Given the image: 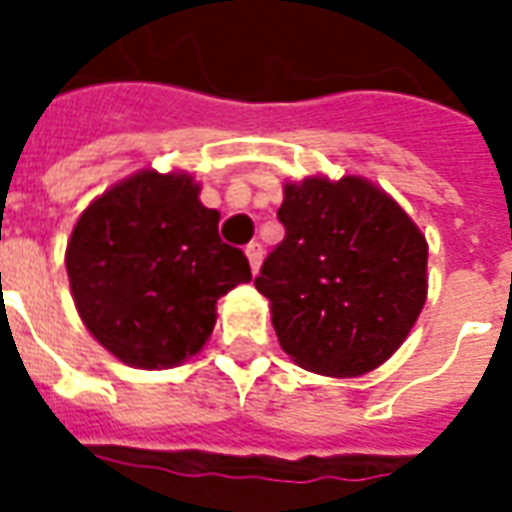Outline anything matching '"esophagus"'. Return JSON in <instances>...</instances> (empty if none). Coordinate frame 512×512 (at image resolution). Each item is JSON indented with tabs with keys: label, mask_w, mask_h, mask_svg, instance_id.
Wrapping results in <instances>:
<instances>
[{
	"label": "esophagus",
	"mask_w": 512,
	"mask_h": 512,
	"mask_svg": "<svg viewBox=\"0 0 512 512\" xmlns=\"http://www.w3.org/2000/svg\"><path fill=\"white\" fill-rule=\"evenodd\" d=\"M246 260H249V268H252V274H257V268H260V260H263V246H260V244L246 246Z\"/></svg>",
	"instance_id": "1"
}]
</instances>
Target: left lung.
Returning <instances> with one entry per match:
<instances>
[{"mask_svg": "<svg viewBox=\"0 0 512 512\" xmlns=\"http://www.w3.org/2000/svg\"><path fill=\"white\" fill-rule=\"evenodd\" d=\"M282 194L285 238L255 279L279 345L312 373L365 376L406 343L425 307V233L359 175L285 180Z\"/></svg>", "mask_w": 512, "mask_h": 512, "instance_id": "left-lung-1", "label": "left lung"}]
</instances>
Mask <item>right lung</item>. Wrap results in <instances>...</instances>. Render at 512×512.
<instances>
[{
  "instance_id": "add662e5",
  "label": "right lung",
  "mask_w": 512,
  "mask_h": 512,
  "mask_svg": "<svg viewBox=\"0 0 512 512\" xmlns=\"http://www.w3.org/2000/svg\"><path fill=\"white\" fill-rule=\"evenodd\" d=\"M65 268L87 332L139 370L200 354L216 301L252 279L244 252L222 244L219 211L202 205L194 175L150 167L84 208Z\"/></svg>"
}]
</instances>
